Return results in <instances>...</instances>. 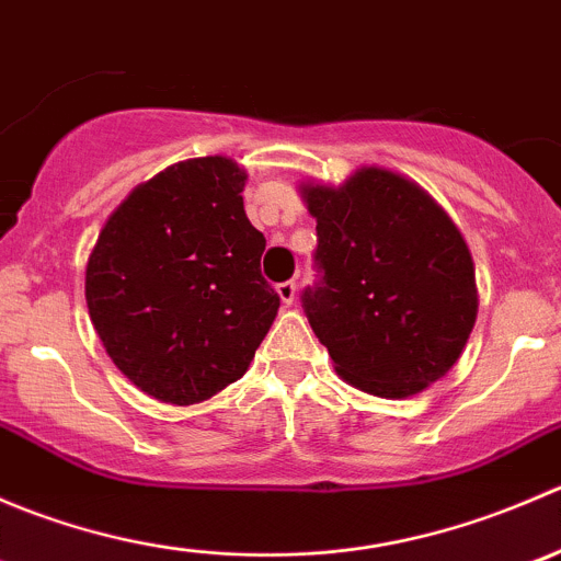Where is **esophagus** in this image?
Listing matches in <instances>:
<instances>
[{
	"label": "esophagus",
	"instance_id": "34e87169",
	"mask_svg": "<svg viewBox=\"0 0 561 561\" xmlns=\"http://www.w3.org/2000/svg\"><path fill=\"white\" fill-rule=\"evenodd\" d=\"M276 293H279V298L285 307H293V304H296V296H298V287H296V282H282V285H276Z\"/></svg>",
	"mask_w": 561,
	"mask_h": 561
}]
</instances>
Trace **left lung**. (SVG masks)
I'll return each mask as SVG.
<instances>
[{
  "instance_id": "left-lung-1",
  "label": "left lung",
  "mask_w": 561,
  "mask_h": 561,
  "mask_svg": "<svg viewBox=\"0 0 561 561\" xmlns=\"http://www.w3.org/2000/svg\"><path fill=\"white\" fill-rule=\"evenodd\" d=\"M317 219L309 325L350 386L382 399L421 393L461 355L474 317L472 254L415 181L360 168L342 186L304 184Z\"/></svg>"
}]
</instances>
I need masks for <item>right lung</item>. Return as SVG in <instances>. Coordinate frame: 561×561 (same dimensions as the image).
Wrapping results in <instances>:
<instances>
[{
	"instance_id": "1",
	"label": "right lung",
	"mask_w": 561,
	"mask_h": 561,
	"mask_svg": "<svg viewBox=\"0 0 561 561\" xmlns=\"http://www.w3.org/2000/svg\"><path fill=\"white\" fill-rule=\"evenodd\" d=\"M228 157L175 162L107 217L87 265L94 331L129 382L197 404L244 377L279 309Z\"/></svg>"
}]
</instances>
